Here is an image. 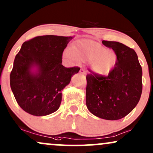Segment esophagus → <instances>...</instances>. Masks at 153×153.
<instances>
[{"mask_svg":"<svg viewBox=\"0 0 153 153\" xmlns=\"http://www.w3.org/2000/svg\"><path fill=\"white\" fill-rule=\"evenodd\" d=\"M80 74H82V75H85L86 73H87V72H86V71L85 70L84 68H80Z\"/></svg>","mask_w":153,"mask_h":153,"instance_id":"34e87169","label":"esophagus"}]
</instances>
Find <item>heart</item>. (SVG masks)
<instances>
[{"label": "heart", "mask_w": 153, "mask_h": 153, "mask_svg": "<svg viewBox=\"0 0 153 153\" xmlns=\"http://www.w3.org/2000/svg\"><path fill=\"white\" fill-rule=\"evenodd\" d=\"M63 56L74 61H89L91 68L98 75H105L111 72L117 61L113 50L107 49L97 42L90 39L75 42L63 53Z\"/></svg>", "instance_id": "obj_1"}]
</instances>
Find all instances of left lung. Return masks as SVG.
Listing matches in <instances>:
<instances>
[{
    "label": "left lung",
    "mask_w": 153,
    "mask_h": 153,
    "mask_svg": "<svg viewBox=\"0 0 153 153\" xmlns=\"http://www.w3.org/2000/svg\"><path fill=\"white\" fill-rule=\"evenodd\" d=\"M117 56L116 66L108 75L89 70L86 105L91 113L106 120H118L136 107L142 94V68L133 49L117 42L102 41Z\"/></svg>",
    "instance_id": "8db88e82"
}]
</instances>
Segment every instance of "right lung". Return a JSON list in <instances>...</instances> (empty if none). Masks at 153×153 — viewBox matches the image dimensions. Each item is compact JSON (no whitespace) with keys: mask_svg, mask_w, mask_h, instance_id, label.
Listing matches in <instances>:
<instances>
[{"mask_svg":"<svg viewBox=\"0 0 153 153\" xmlns=\"http://www.w3.org/2000/svg\"><path fill=\"white\" fill-rule=\"evenodd\" d=\"M73 36H39L22 44L15 58L10 84L19 106L30 114L45 116L59 109L61 91L78 73V66L61 64L63 52ZM36 66L37 73L30 71Z\"/></svg>","mask_w":153,"mask_h":153,"instance_id":"1","label":"right lung"}]
</instances>
